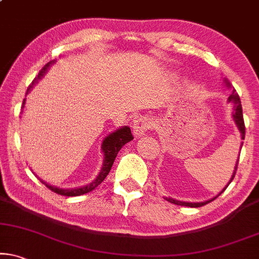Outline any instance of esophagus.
<instances>
[{"instance_id":"1","label":"esophagus","mask_w":259,"mask_h":259,"mask_svg":"<svg viewBox=\"0 0 259 259\" xmlns=\"http://www.w3.org/2000/svg\"><path fill=\"white\" fill-rule=\"evenodd\" d=\"M133 127H134V133H135V135L141 136L153 127V122H151L148 117H139V118L134 122Z\"/></svg>"}]
</instances>
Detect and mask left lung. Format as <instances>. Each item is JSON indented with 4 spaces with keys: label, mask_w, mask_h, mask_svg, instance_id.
<instances>
[{
    "label": "left lung",
    "mask_w": 259,
    "mask_h": 259,
    "mask_svg": "<svg viewBox=\"0 0 259 259\" xmlns=\"http://www.w3.org/2000/svg\"><path fill=\"white\" fill-rule=\"evenodd\" d=\"M229 101H230V102L232 101V102L234 103L233 118H234V122H236V124H237L238 129H239V132L242 133V140H244V139H245V123H244L243 109H242V104H240V98H239V96H238V94H237L236 90H234V89H233V91H232V95L230 96ZM242 147H243V142H242ZM240 149H242V148H240ZM238 162H239V158H238ZM238 162H237V164H236V168H234V171H233L232 178H231V180H230L229 184H227V186H229V185L231 184V182H232L234 177H236V173H237V169H238ZM227 186H226V187L224 188L223 191L220 192L219 194L217 195V196H219L220 194H222V193L227 188ZM217 196H214V198H213V199L208 200V201H205V202H184V201H179V200H174V199H171V198H165V200H167V201L171 202V204L179 205V206H188V207H201V206L208 204V202H211V201H213V200H214V199H217Z\"/></svg>",
    "instance_id": "8db88e82"
}]
</instances>
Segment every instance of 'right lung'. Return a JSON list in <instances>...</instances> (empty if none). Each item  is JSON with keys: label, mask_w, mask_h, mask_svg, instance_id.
I'll return each mask as SVG.
<instances>
[{"label": "right lung", "mask_w": 259, "mask_h": 259, "mask_svg": "<svg viewBox=\"0 0 259 259\" xmlns=\"http://www.w3.org/2000/svg\"><path fill=\"white\" fill-rule=\"evenodd\" d=\"M52 61H50L47 65H45L42 67V70L39 72V74H37V77H35V79L32 81V84L28 86V89H27V94H28V91L30 89L33 88V85L35 84V81L37 79H40L42 77L45 72L47 71L48 66H50V64ZM25 106V99H23V103H22V108ZM134 140V136L132 134V130H130V127L127 126H124L122 129H118L117 132L110 134V135L106 137V139L103 141V144H102V148H103V153H104V164H103V168L101 170V173L97 177V179L94 182H91L90 185H86L84 187L81 188H74V189H60V188H57V187H52V186L47 185V184H44L47 186V188H50L52 192L57 193V194H60V195H64V196H78V195H81V194H85V193H89L91 192L92 189H95L97 187L98 185H101L103 180L106 178V175L109 174V171L111 170V167L113 164V161H115V158L117 156V154H118V151L120 150V148H122L124 144L130 142V141Z\"/></svg>", "instance_id": "1"}]
</instances>
